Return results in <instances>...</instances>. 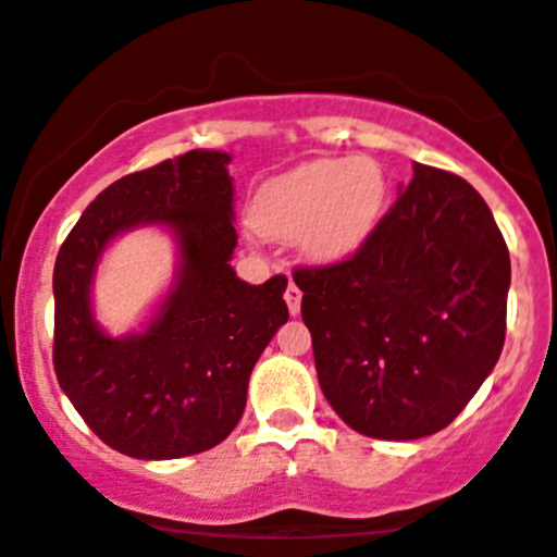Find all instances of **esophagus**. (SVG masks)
<instances>
[{
    "label": "esophagus",
    "instance_id": "34e87169",
    "mask_svg": "<svg viewBox=\"0 0 557 557\" xmlns=\"http://www.w3.org/2000/svg\"><path fill=\"white\" fill-rule=\"evenodd\" d=\"M285 300H287V309H290V314L296 317L300 311V290H298V285L293 283V280H290V285L285 287Z\"/></svg>",
    "mask_w": 557,
    "mask_h": 557
}]
</instances>
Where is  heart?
Segmentation results:
<instances>
[{
    "instance_id": "b5f03b06",
    "label": "heart",
    "mask_w": 557,
    "mask_h": 557,
    "mask_svg": "<svg viewBox=\"0 0 557 557\" xmlns=\"http://www.w3.org/2000/svg\"><path fill=\"white\" fill-rule=\"evenodd\" d=\"M385 172L369 157L314 159L259 190L253 225L298 238L317 261H343L367 243L385 207Z\"/></svg>"
}]
</instances>
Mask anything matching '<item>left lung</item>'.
Here are the masks:
<instances>
[{"label":"left lung","mask_w":557,"mask_h":557,"mask_svg":"<svg viewBox=\"0 0 557 557\" xmlns=\"http://www.w3.org/2000/svg\"><path fill=\"white\" fill-rule=\"evenodd\" d=\"M293 280L324 398L367 437L445 430L500 359L508 246L453 172L413 164L354 257L298 267Z\"/></svg>","instance_id":"8db88e82"}]
</instances>
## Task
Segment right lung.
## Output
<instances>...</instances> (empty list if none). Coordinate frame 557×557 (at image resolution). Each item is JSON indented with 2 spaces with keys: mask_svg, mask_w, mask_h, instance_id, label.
<instances>
[{
  "mask_svg": "<svg viewBox=\"0 0 557 557\" xmlns=\"http://www.w3.org/2000/svg\"><path fill=\"white\" fill-rule=\"evenodd\" d=\"M230 154L194 149L131 172L88 203L54 261V374L96 437L144 461L220 445L246 408L248 376L280 324L287 277L248 285L230 267ZM168 224L182 272L138 336L110 338L90 314V280L114 234Z\"/></svg>",
  "mask_w": 557,
  "mask_h": 557,
  "instance_id": "right-lung-1",
  "label": "right lung"
}]
</instances>
